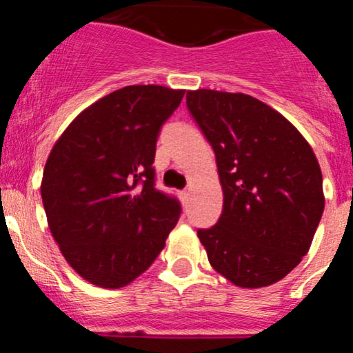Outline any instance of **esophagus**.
<instances>
[{
	"mask_svg": "<svg viewBox=\"0 0 353 353\" xmlns=\"http://www.w3.org/2000/svg\"><path fill=\"white\" fill-rule=\"evenodd\" d=\"M188 197H190V190H181L180 192V199H181V201L187 202Z\"/></svg>",
	"mask_w": 353,
	"mask_h": 353,
	"instance_id": "obj_1",
	"label": "esophagus"
}]
</instances>
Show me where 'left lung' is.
<instances>
[{
  "mask_svg": "<svg viewBox=\"0 0 353 353\" xmlns=\"http://www.w3.org/2000/svg\"><path fill=\"white\" fill-rule=\"evenodd\" d=\"M216 154L223 212L197 230L214 270L239 287L284 279L310 250L325 209L314 152L279 112L245 93L187 92Z\"/></svg>",
  "mask_w": 353,
  "mask_h": 353,
  "instance_id": "left-lung-1",
  "label": "left lung"
}]
</instances>
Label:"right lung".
I'll return each instance as SVG.
<instances>
[{
    "label": "right lung",
    "instance_id": "obj_1",
    "mask_svg": "<svg viewBox=\"0 0 353 353\" xmlns=\"http://www.w3.org/2000/svg\"><path fill=\"white\" fill-rule=\"evenodd\" d=\"M183 90L125 86L78 115L47 158L42 202L50 232L85 281L119 289L156 260L181 205L158 190L159 130Z\"/></svg>",
    "mask_w": 353,
    "mask_h": 353
}]
</instances>
